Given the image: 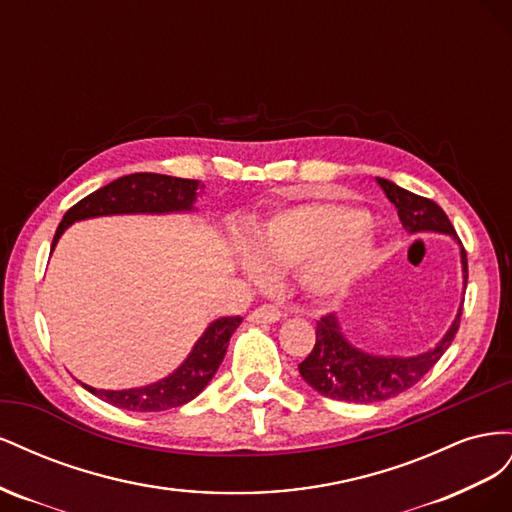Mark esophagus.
Instances as JSON below:
<instances>
[{"label":"esophagus","mask_w":512,"mask_h":512,"mask_svg":"<svg viewBox=\"0 0 512 512\" xmlns=\"http://www.w3.org/2000/svg\"><path fill=\"white\" fill-rule=\"evenodd\" d=\"M280 318H282V312H280V307H275V305H260L250 316L252 322H277Z\"/></svg>","instance_id":"1"}]
</instances>
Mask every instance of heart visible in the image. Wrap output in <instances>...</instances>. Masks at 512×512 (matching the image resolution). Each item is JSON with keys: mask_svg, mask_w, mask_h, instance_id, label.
<instances>
[{"mask_svg": "<svg viewBox=\"0 0 512 512\" xmlns=\"http://www.w3.org/2000/svg\"><path fill=\"white\" fill-rule=\"evenodd\" d=\"M369 213L333 200H309L277 211L247 247L243 269L269 282L273 269H301L307 290L331 297L346 290L374 258Z\"/></svg>", "mask_w": 512, "mask_h": 512, "instance_id": "b5f03b06", "label": "heart"}]
</instances>
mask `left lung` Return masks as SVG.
<instances>
[{
	"label": "left lung",
	"mask_w": 512,
	"mask_h": 512,
	"mask_svg": "<svg viewBox=\"0 0 512 512\" xmlns=\"http://www.w3.org/2000/svg\"><path fill=\"white\" fill-rule=\"evenodd\" d=\"M378 183L382 185V190L389 196L391 203L397 207L399 220L408 232L436 230L444 232V235L457 237L451 220H448V215L438 203L399 188L393 181L378 177ZM461 262L463 282L468 284V256L463 247ZM461 309L453 322V327L448 329V333L436 348L418 356H410V359H395V356L389 359V356H371L367 352L356 350L346 342L337 318L333 314H324L316 322L314 350L309 352L307 359L299 365L301 376L320 395L337 401L374 404V401L391 399L412 389V386L440 361V356L446 352L448 346H451L459 331Z\"/></svg>",
	"instance_id": "1"
}]
</instances>
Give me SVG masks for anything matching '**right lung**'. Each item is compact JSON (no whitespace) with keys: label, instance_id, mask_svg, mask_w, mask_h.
<instances>
[{"label":"right lung","instance_id":"1","mask_svg":"<svg viewBox=\"0 0 512 512\" xmlns=\"http://www.w3.org/2000/svg\"><path fill=\"white\" fill-rule=\"evenodd\" d=\"M198 181L168 177L158 173H134L111 181L104 188L91 192L74 207H70L64 220L57 226L53 245L59 241L72 222L96 218V215H113V213H168V211H190ZM243 322L241 316H226L209 324V329L198 339L194 350L190 352L185 363L156 384L143 386V389L130 391H102L85 386L89 393H94L102 401L123 410L132 412H162L168 408H179L192 401L218 371L232 333Z\"/></svg>","mask_w":512,"mask_h":512}]
</instances>
